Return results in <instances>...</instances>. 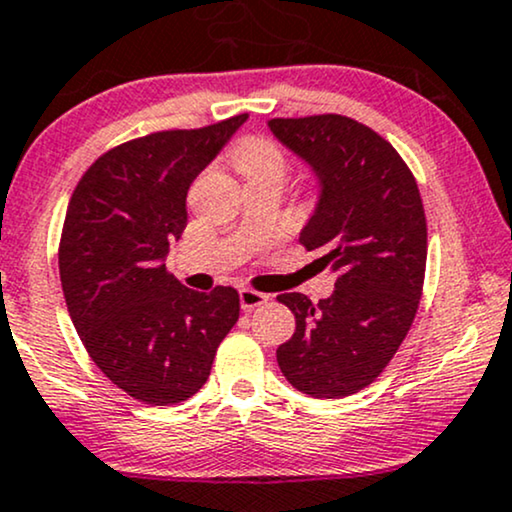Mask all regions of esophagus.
<instances>
[{"mask_svg":"<svg viewBox=\"0 0 512 512\" xmlns=\"http://www.w3.org/2000/svg\"><path fill=\"white\" fill-rule=\"evenodd\" d=\"M268 299H270L268 294H263V292H256V289H249V287L239 289V304H242L244 311H251V308H256V306L266 304Z\"/></svg>","mask_w":512,"mask_h":512,"instance_id":"esophagus-1","label":"esophagus"}]
</instances>
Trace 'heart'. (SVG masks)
I'll return each instance as SVG.
<instances>
[{"label": "heart", "mask_w": 512, "mask_h": 512, "mask_svg": "<svg viewBox=\"0 0 512 512\" xmlns=\"http://www.w3.org/2000/svg\"><path fill=\"white\" fill-rule=\"evenodd\" d=\"M230 159L246 180L261 175H285V154L263 135H246L235 142Z\"/></svg>", "instance_id": "b5f03b06"}]
</instances>
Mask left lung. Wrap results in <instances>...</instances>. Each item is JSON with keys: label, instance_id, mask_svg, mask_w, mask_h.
Segmentation results:
<instances>
[{"label": "left lung", "instance_id": "left-lung-1", "mask_svg": "<svg viewBox=\"0 0 512 512\" xmlns=\"http://www.w3.org/2000/svg\"><path fill=\"white\" fill-rule=\"evenodd\" d=\"M268 125L318 175L320 199L299 242L337 273L318 304L299 292L277 296L296 318L277 365L313 399H342L380 377L418 313L427 263L420 189L399 151L349 116Z\"/></svg>", "mask_w": 512, "mask_h": 512}]
</instances>
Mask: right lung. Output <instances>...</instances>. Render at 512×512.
Masks as SVG:
<instances>
[{"label":"right lung","mask_w":512,"mask_h":512,"mask_svg":"<svg viewBox=\"0 0 512 512\" xmlns=\"http://www.w3.org/2000/svg\"><path fill=\"white\" fill-rule=\"evenodd\" d=\"M246 113L123 142L85 170L68 201L59 273L68 313L109 380L151 406L204 387L239 318L232 287L194 292L163 258L187 225V189Z\"/></svg>","instance_id":"right-lung-1"}]
</instances>
